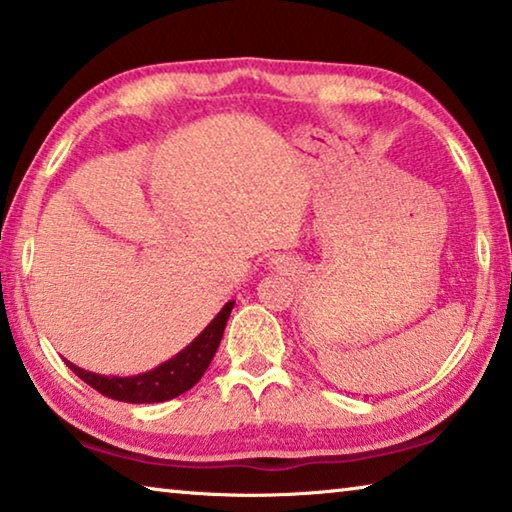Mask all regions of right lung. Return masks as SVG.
Masks as SVG:
<instances>
[{
	"label": "right lung",
	"instance_id": "1",
	"mask_svg": "<svg viewBox=\"0 0 512 512\" xmlns=\"http://www.w3.org/2000/svg\"><path fill=\"white\" fill-rule=\"evenodd\" d=\"M232 307H235V300L225 302V307L212 318V323L207 325L185 350H180L176 357H171L169 361L160 363L158 368L142 372V375L106 377L74 366V363H69L67 359L65 363L74 375H79L85 381V384L92 386L94 391H99L101 395L112 397V400L131 404L173 400V397L187 393L189 388L205 375V370L212 363L214 352L221 343L223 329L225 323H228Z\"/></svg>",
	"mask_w": 512,
	"mask_h": 512
}]
</instances>
